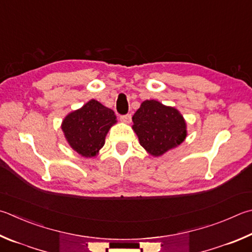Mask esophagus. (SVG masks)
Returning <instances> with one entry per match:
<instances>
[{
	"label": "esophagus",
	"instance_id": "esophagus-1",
	"mask_svg": "<svg viewBox=\"0 0 252 252\" xmlns=\"http://www.w3.org/2000/svg\"><path fill=\"white\" fill-rule=\"evenodd\" d=\"M120 120L123 123H130L131 122V114H126V116H121Z\"/></svg>",
	"mask_w": 252,
	"mask_h": 252
}]
</instances>
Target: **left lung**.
Returning <instances> with one entry per match:
<instances>
[{
    "mask_svg": "<svg viewBox=\"0 0 252 252\" xmlns=\"http://www.w3.org/2000/svg\"><path fill=\"white\" fill-rule=\"evenodd\" d=\"M132 121L141 146L155 158L177 148L187 136L186 121L181 112L158 100L142 102Z\"/></svg>",
    "mask_w": 252,
    "mask_h": 252,
    "instance_id": "8db88e82",
    "label": "left lung"
}]
</instances>
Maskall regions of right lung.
Returning <instances> with one entry per match:
<instances>
[{
  "mask_svg": "<svg viewBox=\"0 0 252 252\" xmlns=\"http://www.w3.org/2000/svg\"><path fill=\"white\" fill-rule=\"evenodd\" d=\"M117 123L113 110L94 99L67 114L62 122V130L67 143L82 158H94L106 142V136Z\"/></svg>",
  "mask_w": 252,
  "mask_h": 252,
  "instance_id": "obj_1",
  "label": "right lung"
}]
</instances>
